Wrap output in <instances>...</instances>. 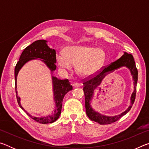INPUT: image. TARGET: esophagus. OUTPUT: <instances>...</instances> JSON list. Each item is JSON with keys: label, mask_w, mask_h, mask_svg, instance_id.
Masks as SVG:
<instances>
[{"label": "esophagus", "mask_w": 149, "mask_h": 149, "mask_svg": "<svg viewBox=\"0 0 149 149\" xmlns=\"http://www.w3.org/2000/svg\"><path fill=\"white\" fill-rule=\"evenodd\" d=\"M73 87H74V88H76V87H79V84H78V83H77V82H75V83H74V84H73Z\"/></svg>", "instance_id": "esophagus-1"}]
</instances>
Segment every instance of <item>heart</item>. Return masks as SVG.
<instances>
[{
	"label": "heart",
	"mask_w": 149,
	"mask_h": 149,
	"mask_svg": "<svg viewBox=\"0 0 149 149\" xmlns=\"http://www.w3.org/2000/svg\"><path fill=\"white\" fill-rule=\"evenodd\" d=\"M105 54L102 49L85 45H74L67 47L64 52L56 55V60L62 70H70L75 64L77 73L81 76H90L102 66Z\"/></svg>",
	"instance_id": "obj_1"
}]
</instances>
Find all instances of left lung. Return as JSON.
<instances>
[{
  "instance_id": "1",
  "label": "left lung",
  "mask_w": 149,
  "mask_h": 149,
  "mask_svg": "<svg viewBox=\"0 0 149 149\" xmlns=\"http://www.w3.org/2000/svg\"><path fill=\"white\" fill-rule=\"evenodd\" d=\"M122 66H126L130 70L131 73L133 75V79L134 81V91L131 98V105L125 112L118 116L108 117L107 116L101 115L93 110L90 107V100L92 99L93 91L98 85L100 84L102 79L108 72L113 71L114 69L119 68ZM137 79L138 71L137 68H136L134 58H133L132 54L126 53V52H125L124 54L119 59L107 65V66L102 67L101 70L99 71V73L84 78L83 79V84H84V92L85 100V109H86V114L89 119L101 125L110 124V123L116 122L123 115L127 114L132 108L133 103L135 102L136 91H137Z\"/></svg>"
}]
</instances>
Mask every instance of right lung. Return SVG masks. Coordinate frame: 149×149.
Masks as SVG:
<instances>
[{
	"instance_id": "1",
	"label": "right lung",
	"mask_w": 149,
	"mask_h": 149,
	"mask_svg": "<svg viewBox=\"0 0 149 149\" xmlns=\"http://www.w3.org/2000/svg\"><path fill=\"white\" fill-rule=\"evenodd\" d=\"M35 58L42 59L49 68L51 71H54L56 70V65L55 63L56 62V50L50 48L47 46V41L45 40H38L33 42L32 44L27 47L22 52L21 56L19 57V61L17 62L14 70V76H15V89H16L17 101L19 107L24 110L26 114L31 117L35 122H39L42 124H46V123H51L54 122L59 118L61 114L62 100L64 99V95L66 93L73 89V87L70 85L68 79H58L56 77L52 76V83H53V91L54 99L56 102V108L54 113L48 116L42 118L33 117L29 114L25 110L20 104V98L17 95L16 88H17V75L19 70L22 67L26 64L29 60Z\"/></svg>"
}]
</instances>
